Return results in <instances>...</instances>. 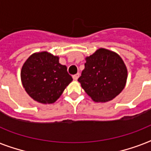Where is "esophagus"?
<instances>
[{
    "instance_id": "34e87169",
    "label": "esophagus",
    "mask_w": 151,
    "mask_h": 151,
    "mask_svg": "<svg viewBox=\"0 0 151 151\" xmlns=\"http://www.w3.org/2000/svg\"><path fill=\"white\" fill-rule=\"evenodd\" d=\"M79 73H77V74H74V75L73 76V80L74 81H77L78 79V78H79Z\"/></svg>"
}]
</instances>
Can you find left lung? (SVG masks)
Here are the masks:
<instances>
[{
    "label": "left lung",
    "mask_w": 151,
    "mask_h": 151,
    "mask_svg": "<svg viewBox=\"0 0 151 151\" xmlns=\"http://www.w3.org/2000/svg\"><path fill=\"white\" fill-rule=\"evenodd\" d=\"M85 60V69L78 81L92 100L107 102L122 92L126 84L128 71L120 55L99 48Z\"/></svg>",
    "instance_id": "1"
}]
</instances>
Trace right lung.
<instances>
[{"instance_id": "right-lung-1", "label": "right lung", "mask_w": 151, "mask_h": 151, "mask_svg": "<svg viewBox=\"0 0 151 151\" xmlns=\"http://www.w3.org/2000/svg\"><path fill=\"white\" fill-rule=\"evenodd\" d=\"M21 81L27 94L37 102L53 103L73 81L59 57L48 52L34 53L25 62Z\"/></svg>"}]
</instances>
